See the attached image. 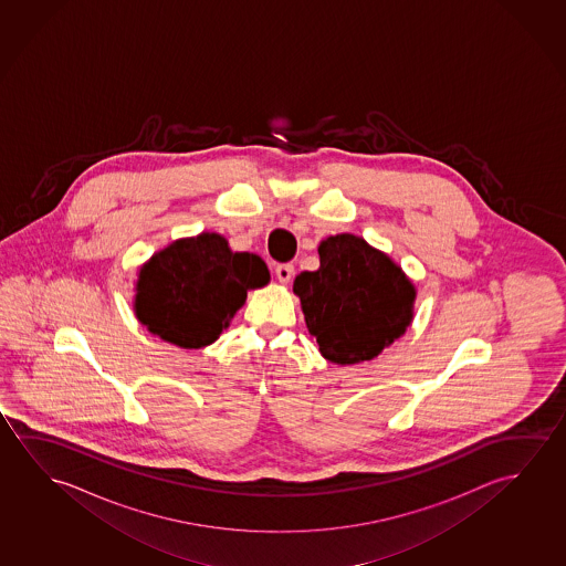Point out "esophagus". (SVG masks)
<instances>
[{"mask_svg":"<svg viewBox=\"0 0 566 566\" xmlns=\"http://www.w3.org/2000/svg\"><path fill=\"white\" fill-rule=\"evenodd\" d=\"M275 275H277L281 283H289L293 275H295V265L293 263H281L275 268Z\"/></svg>","mask_w":566,"mask_h":566,"instance_id":"obj_1","label":"esophagus"}]
</instances>
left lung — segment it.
<instances>
[{
	"mask_svg": "<svg viewBox=\"0 0 566 566\" xmlns=\"http://www.w3.org/2000/svg\"><path fill=\"white\" fill-rule=\"evenodd\" d=\"M321 268L296 275L306 328L324 358L358 364L394 344L413 318L415 287L387 255L340 233L318 248Z\"/></svg>",
	"mask_w": 566,
	"mask_h": 566,
	"instance_id": "1",
	"label": "left lung"
}]
</instances>
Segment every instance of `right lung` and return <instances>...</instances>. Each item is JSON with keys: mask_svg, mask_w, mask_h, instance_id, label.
Segmentation results:
<instances>
[{"mask_svg": "<svg viewBox=\"0 0 566 566\" xmlns=\"http://www.w3.org/2000/svg\"><path fill=\"white\" fill-rule=\"evenodd\" d=\"M268 265L232 253L222 235L200 233L153 255L139 271L135 314L153 334L180 348L218 340L245 303L248 289L268 285Z\"/></svg>", "mask_w": 566, "mask_h": 566, "instance_id": "right-lung-1", "label": "right lung"}]
</instances>
